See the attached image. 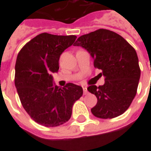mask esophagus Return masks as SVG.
I'll list each match as a JSON object with an SVG mask.
<instances>
[{
  "instance_id": "1",
  "label": "esophagus",
  "mask_w": 151,
  "mask_h": 151,
  "mask_svg": "<svg viewBox=\"0 0 151 151\" xmlns=\"http://www.w3.org/2000/svg\"><path fill=\"white\" fill-rule=\"evenodd\" d=\"M82 89H83V94H84V95H87V94H88V91H87L86 86H82Z\"/></svg>"
}]
</instances>
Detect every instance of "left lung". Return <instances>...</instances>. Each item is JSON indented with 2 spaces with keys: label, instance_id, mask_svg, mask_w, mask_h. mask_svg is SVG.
<instances>
[{
  "label": "left lung",
  "instance_id": "8db88e82",
  "mask_svg": "<svg viewBox=\"0 0 151 151\" xmlns=\"http://www.w3.org/2000/svg\"><path fill=\"white\" fill-rule=\"evenodd\" d=\"M73 45L91 54L95 67L104 77V85L87 88L98 99L92 114L101 119L123 114L136 95L141 76L135 49L120 35L105 29L80 36Z\"/></svg>",
  "mask_w": 151,
  "mask_h": 151
}]
</instances>
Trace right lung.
Listing matches in <instances>:
<instances>
[{
  "label": "right lung",
  "mask_w": 151,
  "mask_h": 151,
  "mask_svg": "<svg viewBox=\"0 0 151 151\" xmlns=\"http://www.w3.org/2000/svg\"><path fill=\"white\" fill-rule=\"evenodd\" d=\"M75 35L42 33L18 53L15 65V86L22 107L41 125L56 127L67 122L73 105L83 94L82 86L68 83L59 87L52 73L59 69L62 52L73 45Z\"/></svg>",
  "instance_id": "add662e5"
}]
</instances>
